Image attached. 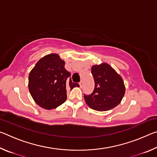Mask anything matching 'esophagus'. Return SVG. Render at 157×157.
Wrapping results in <instances>:
<instances>
[{"mask_svg":"<svg viewBox=\"0 0 157 157\" xmlns=\"http://www.w3.org/2000/svg\"><path fill=\"white\" fill-rule=\"evenodd\" d=\"M79 84V86H80V87H82V85H83V81L81 80Z\"/></svg>","mask_w":157,"mask_h":157,"instance_id":"34e87169","label":"esophagus"}]
</instances>
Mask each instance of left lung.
I'll return each mask as SVG.
<instances>
[{
    "label": "left lung",
    "instance_id": "obj_1",
    "mask_svg": "<svg viewBox=\"0 0 157 157\" xmlns=\"http://www.w3.org/2000/svg\"><path fill=\"white\" fill-rule=\"evenodd\" d=\"M91 73L95 88L91 95H84L86 105L98 111H108L118 106L125 93L122 77L106 62L93 66Z\"/></svg>",
    "mask_w": 157,
    "mask_h": 157
}]
</instances>
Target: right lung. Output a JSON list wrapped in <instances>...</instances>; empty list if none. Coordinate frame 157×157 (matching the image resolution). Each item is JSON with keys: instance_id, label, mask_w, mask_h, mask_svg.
<instances>
[{"instance_id": "add662e5", "label": "right lung", "mask_w": 157, "mask_h": 157, "mask_svg": "<svg viewBox=\"0 0 157 157\" xmlns=\"http://www.w3.org/2000/svg\"><path fill=\"white\" fill-rule=\"evenodd\" d=\"M65 62L56 53L45 55L29 74L28 89L39 107L47 110L56 109L66 100L68 90L79 87L69 79Z\"/></svg>"}]
</instances>
